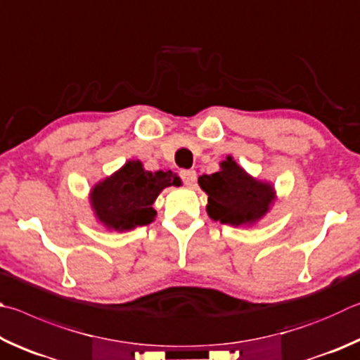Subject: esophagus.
<instances>
[{
	"label": "esophagus",
	"instance_id": "1",
	"mask_svg": "<svg viewBox=\"0 0 360 360\" xmlns=\"http://www.w3.org/2000/svg\"><path fill=\"white\" fill-rule=\"evenodd\" d=\"M180 179L184 180V184L186 186H193L194 184H196V170L194 169L180 170Z\"/></svg>",
	"mask_w": 360,
	"mask_h": 360
}]
</instances>
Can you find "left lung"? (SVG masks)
<instances>
[{
	"instance_id": "left-lung-1",
	"label": "left lung",
	"mask_w": 360,
	"mask_h": 360,
	"mask_svg": "<svg viewBox=\"0 0 360 360\" xmlns=\"http://www.w3.org/2000/svg\"><path fill=\"white\" fill-rule=\"evenodd\" d=\"M199 186L209 196V217L231 226L256 223L269 212L275 199L272 185L250 176L231 156L221 162V170L200 175Z\"/></svg>"
}]
</instances>
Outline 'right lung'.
Segmentation results:
<instances>
[{
    "label": "right lung",
    "mask_w": 360,
    "mask_h": 360,
    "mask_svg": "<svg viewBox=\"0 0 360 360\" xmlns=\"http://www.w3.org/2000/svg\"><path fill=\"white\" fill-rule=\"evenodd\" d=\"M180 184L179 176L170 170L148 172L141 161H128L93 188L90 202L101 223L122 232L153 221L156 212L151 205L158 194L164 188Z\"/></svg>",
    "instance_id": "add662e5"
}]
</instances>
